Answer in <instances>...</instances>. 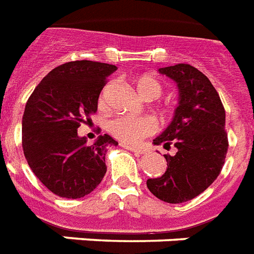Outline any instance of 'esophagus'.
I'll use <instances>...</instances> for the list:
<instances>
[{
    "label": "esophagus",
    "instance_id": "34e87169",
    "mask_svg": "<svg viewBox=\"0 0 254 254\" xmlns=\"http://www.w3.org/2000/svg\"><path fill=\"white\" fill-rule=\"evenodd\" d=\"M121 146H122V148H125V149H127V151L136 152V153H138V155H141V153H142V149H141V148H138V146L129 145V144H121Z\"/></svg>",
    "mask_w": 254,
    "mask_h": 254
}]
</instances>
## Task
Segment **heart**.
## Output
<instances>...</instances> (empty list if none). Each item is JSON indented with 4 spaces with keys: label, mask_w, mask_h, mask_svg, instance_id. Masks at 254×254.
<instances>
[{
    "label": "heart",
    "mask_w": 254,
    "mask_h": 254,
    "mask_svg": "<svg viewBox=\"0 0 254 254\" xmlns=\"http://www.w3.org/2000/svg\"><path fill=\"white\" fill-rule=\"evenodd\" d=\"M136 89L146 99L159 98L163 93V83L155 75H140L134 80ZM109 90L105 87L102 97ZM156 122L151 117H134V116H116L108 122V130L113 137L125 144H137L141 138L156 132Z\"/></svg>",
    "instance_id": "b5f03b06"
}]
</instances>
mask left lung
I'll return each mask as SVG.
<instances>
[{
    "label": "left lung",
    "mask_w": 254,
    "mask_h": 254,
    "mask_svg": "<svg viewBox=\"0 0 254 254\" xmlns=\"http://www.w3.org/2000/svg\"><path fill=\"white\" fill-rule=\"evenodd\" d=\"M159 71L178 83L180 98L170 127L153 144L174 145L178 152L164 155L165 174L146 180V187L163 202L182 203L202 194L221 174L229 148L226 114L217 90L198 68L179 63Z\"/></svg>",
    "instance_id": "8db88e82"
}]
</instances>
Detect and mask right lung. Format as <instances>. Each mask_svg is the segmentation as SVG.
Segmentation results:
<instances>
[{
    "label": "right lung",
    "mask_w": 254,
    "mask_h": 254,
    "mask_svg": "<svg viewBox=\"0 0 254 254\" xmlns=\"http://www.w3.org/2000/svg\"><path fill=\"white\" fill-rule=\"evenodd\" d=\"M117 67L75 60L43 78L28 98L22 116V151L28 164L51 192L83 198L106 174L105 155L118 142L99 136L93 145L78 136L80 124L97 112L99 94Z\"/></svg>",
    "instance_id": "right-lung-1"
}]
</instances>
